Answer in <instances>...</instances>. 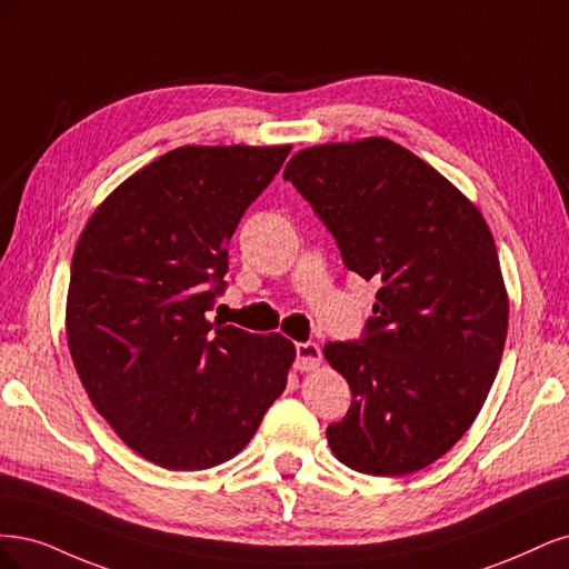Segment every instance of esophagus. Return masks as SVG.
<instances>
[{"label":"esophagus","mask_w":569,"mask_h":569,"mask_svg":"<svg viewBox=\"0 0 569 569\" xmlns=\"http://www.w3.org/2000/svg\"><path fill=\"white\" fill-rule=\"evenodd\" d=\"M296 369L298 371H317L321 366V347L317 342H298L296 347Z\"/></svg>","instance_id":"esophagus-1"}]
</instances>
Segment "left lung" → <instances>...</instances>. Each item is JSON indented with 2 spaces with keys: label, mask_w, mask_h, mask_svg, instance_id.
<instances>
[{
  "label": "left lung",
  "mask_w": 569,
  "mask_h": 569,
  "mask_svg": "<svg viewBox=\"0 0 569 569\" xmlns=\"http://www.w3.org/2000/svg\"><path fill=\"white\" fill-rule=\"evenodd\" d=\"M283 179L336 236L347 269L376 281L359 342H328L352 407L328 426L347 468L399 478L442 458L497 378L508 292L482 212L432 164L385 137L298 151Z\"/></svg>",
  "instance_id": "obj_1"
}]
</instances>
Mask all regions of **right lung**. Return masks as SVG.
Segmentation results:
<instances>
[{"label":"right lung","mask_w":569,"mask_h":569,"mask_svg":"<svg viewBox=\"0 0 569 569\" xmlns=\"http://www.w3.org/2000/svg\"><path fill=\"white\" fill-rule=\"evenodd\" d=\"M290 146H179L91 212L72 252L68 350L122 442L168 470L241 451L286 390L296 345L208 311L227 248Z\"/></svg>","instance_id":"add662e5"}]
</instances>
